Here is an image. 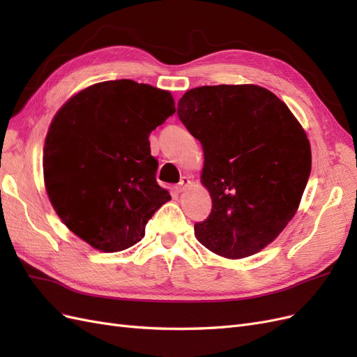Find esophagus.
<instances>
[{
	"label": "esophagus",
	"instance_id": "1",
	"mask_svg": "<svg viewBox=\"0 0 357 357\" xmlns=\"http://www.w3.org/2000/svg\"><path fill=\"white\" fill-rule=\"evenodd\" d=\"M190 186V177H188V176H185V177H181V180H180V183L177 185V190L178 192H183L185 190L186 188H189Z\"/></svg>",
	"mask_w": 357,
	"mask_h": 357
}]
</instances>
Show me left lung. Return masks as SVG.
I'll use <instances>...</instances> for the list:
<instances>
[{
	"label": "left lung",
	"instance_id": "1",
	"mask_svg": "<svg viewBox=\"0 0 357 357\" xmlns=\"http://www.w3.org/2000/svg\"><path fill=\"white\" fill-rule=\"evenodd\" d=\"M177 114L204 150L211 213L195 223L213 253L241 259L273 243L294 218L311 172V147L289 107L256 84L201 86Z\"/></svg>",
	"mask_w": 357,
	"mask_h": 357
}]
</instances>
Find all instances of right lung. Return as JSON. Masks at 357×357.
Wrapping results in <instances>:
<instances>
[{
  "label": "right lung",
  "instance_id": "add662e5",
  "mask_svg": "<svg viewBox=\"0 0 357 357\" xmlns=\"http://www.w3.org/2000/svg\"><path fill=\"white\" fill-rule=\"evenodd\" d=\"M174 113L168 91L122 79L80 91L53 117L43 153L46 192L67 228L96 250L137 244L171 199L156 181L149 135Z\"/></svg>",
  "mask_w": 357,
  "mask_h": 357
}]
</instances>
